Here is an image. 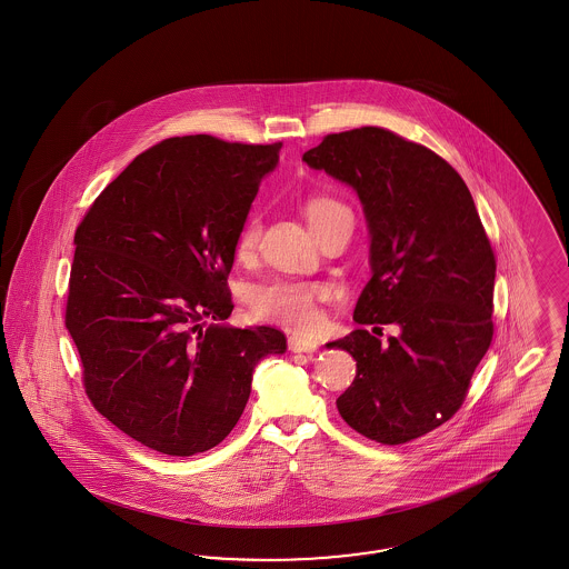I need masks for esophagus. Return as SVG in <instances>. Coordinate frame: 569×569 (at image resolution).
<instances>
[{"label": "esophagus", "mask_w": 569, "mask_h": 569, "mask_svg": "<svg viewBox=\"0 0 569 569\" xmlns=\"http://www.w3.org/2000/svg\"><path fill=\"white\" fill-rule=\"evenodd\" d=\"M288 348L292 352H315L319 348V342L309 340V338H300V336H290L288 338Z\"/></svg>", "instance_id": "34e87169"}]
</instances>
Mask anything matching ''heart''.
I'll use <instances>...</instances> for the list:
<instances>
[{
    "label": "heart",
    "mask_w": 569,
    "mask_h": 569,
    "mask_svg": "<svg viewBox=\"0 0 569 569\" xmlns=\"http://www.w3.org/2000/svg\"><path fill=\"white\" fill-rule=\"evenodd\" d=\"M346 210L345 204L329 200V198H315L307 204V217H309L310 227L315 229L317 224L323 223L331 214ZM260 223L259 214H250L236 236L233 252L236 259H252L257 246H259ZM328 296V288L315 281H300V279H283L276 277L269 281H262L254 286L248 293V305L250 312L260 319L277 323L283 328L296 329V331H307L315 328L321 310L319 305Z\"/></svg>",
    "instance_id": "heart-1"
}]
</instances>
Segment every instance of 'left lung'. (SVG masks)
<instances>
[{
    "label": "left lung",
    "instance_id": "1",
    "mask_svg": "<svg viewBox=\"0 0 569 569\" xmlns=\"http://www.w3.org/2000/svg\"><path fill=\"white\" fill-rule=\"evenodd\" d=\"M302 160L357 190L371 233L361 328L328 345L357 361L338 411L379 445L411 442L461 409L492 342L495 250L461 174L421 143L359 127L329 133ZM383 325L399 329L388 343L372 336Z\"/></svg>",
    "mask_w": 569,
    "mask_h": 569
}]
</instances>
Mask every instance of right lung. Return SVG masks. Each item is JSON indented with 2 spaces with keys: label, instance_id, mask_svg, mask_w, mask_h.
<instances>
[{
  "label": "right lung",
  "instance_id": "add662e5",
  "mask_svg": "<svg viewBox=\"0 0 569 569\" xmlns=\"http://www.w3.org/2000/svg\"><path fill=\"white\" fill-rule=\"evenodd\" d=\"M277 143L162 139L108 183L74 231L67 329L91 405L143 447L191 457L238 423L279 329L224 328L233 243ZM207 320H214L208 329Z\"/></svg>",
  "mask_w": 569,
  "mask_h": 569
}]
</instances>
